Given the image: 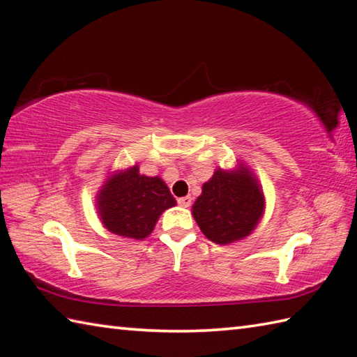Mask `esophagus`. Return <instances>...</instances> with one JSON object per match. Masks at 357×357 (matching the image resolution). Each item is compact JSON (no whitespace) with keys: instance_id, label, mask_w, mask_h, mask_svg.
<instances>
[{"instance_id":"1","label":"esophagus","mask_w":357,"mask_h":357,"mask_svg":"<svg viewBox=\"0 0 357 357\" xmlns=\"http://www.w3.org/2000/svg\"><path fill=\"white\" fill-rule=\"evenodd\" d=\"M178 204H179V206H184V208H188V206L192 205V197H190V196L179 197L178 199Z\"/></svg>"}]
</instances>
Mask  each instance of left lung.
Listing matches in <instances>:
<instances>
[{
	"instance_id": "1",
	"label": "left lung",
	"mask_w": 357,
	"mask_h": 357,
	"mask_svg": "<svg viewBox=\"0 0 357 357\" xmlns=\"http://www.w3.org/2000/svg\"><path fill=\"white\" fill-rule=\"evenodd\" d=\"M264 195L259 179L245 164L216 169L204 182L192 206L204 236L218 245H229L250 236L264 214Z\"/></svg>"
}]
</instances>
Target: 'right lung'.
Masks as SVG:
<instances>
[{
	"label": "right lung",
	"instance_id": "add662e5",
	"mask_svg": "<svg viewBox=\"0 0 357 357\" xmlns=\"http://www.w3.org/2000/svg\"><path fill=\"white\" fill-rule=\"evenodd\" d=\"M97 213L109 233L143 240L151 236L161 214L176 205L160 176L141 175L138 164L112 172L96 197Z\"/></svg>",
	"mask_w": 357,
	"mask_h": 357
}]
</instances>
